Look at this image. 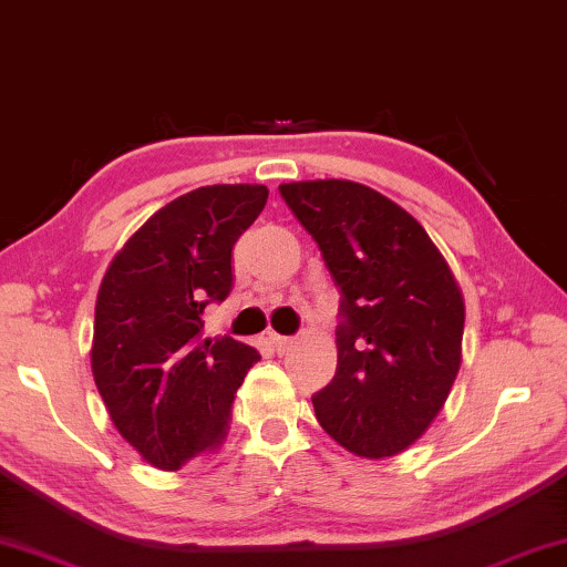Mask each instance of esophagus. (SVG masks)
Here are the masks:
<instances>
[{
	"label": "esophagus",
	"mask_w": 567,
	"mask_h": 567,
	"mask_svg": "<svg viewBox=\"0 0 567 567\" xmlns=\"http://www.w3.org/2000/svg\"><path fill=\"white\" fill-rule=\"evenodd\" d=\"M268 340H270V344H274L278 352H286L293 344V338H284V334H276V332H270Z\"/></svg>",
	"instance_id": "34e87169"
}]
</instances>
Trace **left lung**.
I'll list each match as a JSON object with an SVG mask.
<instances>
[{
  "label": "left lung",
  "instance_id": "8db88e82",
  "mask_svg": "<svg viewBox=\"0 0 567 567\" xmlns=\"http://www.w3.org/2000/svg\"><path fill=\"white\" fill-rule=\"evenodd\" d=\"M278 192L342 293L338 371L311 396L317 420L358 457L404 453L461 371V286L424 227L375 188L317 178Z\"/></svg>",
  "mask_w": 567,
  "mask_h": 567
}]
</instances>
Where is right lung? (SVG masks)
Returning <instances> with one entry per match:
<instances>
[{"mask_svg":"<svg viewBox=\"0 0 567 567\" xmlns=\"http://www.w3.org/2000/svg\"><path fill=\"white\" fill-rule=\"evenodd\" d=\"M264 184L194 188L130 237L102 278L92 373L117 432L161 471L215 453L260 352L204 338V309L233 291V248L264 212Z\"/></svg>","mask_w":567,"mask_h":567,"instance_id":"add662e5","label":"right lung"}]
</instances>
